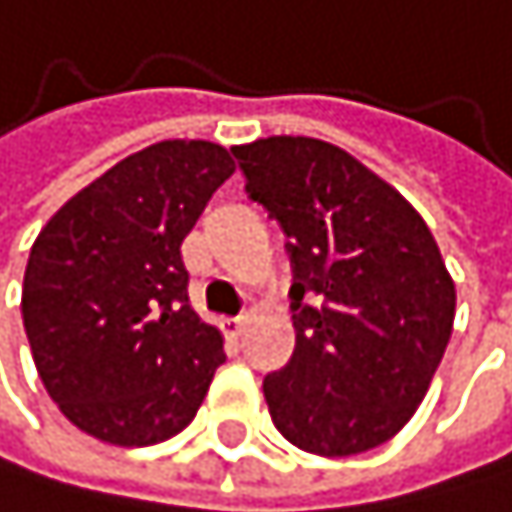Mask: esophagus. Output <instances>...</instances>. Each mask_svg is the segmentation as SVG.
<instances>
[{"mask_svg": "<svg viewBox=\"0 0 512 512\" xmlns=\"http://www.w3.org/2000/svg\"><path fill=\"white\" fill-rule=\"evenodd\" d=\"M245 323H248L245 314H239V317H226V320H223V332L230 335V339H239V335L245 332Z\"/></svg>", "mask_w": 512, "mask_h": 512, "instance_id": "1", "label": "esophagus"}]
</instances>
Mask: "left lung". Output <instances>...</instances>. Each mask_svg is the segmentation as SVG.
Wrapping results in <instances>:
<instances>
[{"mask_svg":"<svg viewBox=\"0 0 512 512\" xmlns=\"http://www.w3.org/2000/svg\"><path fill=\"white\" fill-rule=\"evenodd\" d=\"M245 192L286 233L295 351L264 379L295 448L351 457L395 438L445 357L457 292L426 220L339 145H236Z\"/></svg>","mask_w":512,"mask_h":512,"instance_id":"1","label":"left lung"}]
</instances>
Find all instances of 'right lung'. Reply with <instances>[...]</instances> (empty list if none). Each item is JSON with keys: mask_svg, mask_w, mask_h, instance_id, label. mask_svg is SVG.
I'll return each instance as SVG.
<instances>
[{"mask_svg": "<svg viewBox=\"0 0 512 512\" xmlns=\"http://www.w3.org/2000/svg\"><path fill=\"white\" fill-rule=\"evenodd\" d=\"M233 170L217 142H155L36 236L21 292L27 342L49 398L86 435L158 445L205 401L223 335L192 311L180 248Z\"/></svg>", "mask_w": 512, "mask_h": 512, "instance_id": "obj_1", "label": "right lung"}]
</instances>
